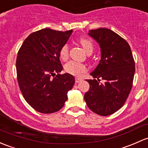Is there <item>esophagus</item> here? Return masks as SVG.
<instances>
[{
  "label": "esophagus",
  "instance_id": "obj_1",
  "mask_svg": "<svg viewBox=\"0 0 148 148\" xmlns=\"http://www.w3.org/2000/svg\"><path fill=\"white\" fill-rule=\"evenodd\" d=\"M82 79L80 78V77H75V82L76 83H79L80 82H82Z\"/></svg>",
  "mask_w": 148,
  "mask_h": 148
}]
</instances>
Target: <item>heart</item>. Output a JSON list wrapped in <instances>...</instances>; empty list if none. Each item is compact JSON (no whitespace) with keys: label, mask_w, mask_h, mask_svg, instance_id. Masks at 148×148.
<instances>
[{"label":"heart","mask_w":148,"mask_h":148,"mask_svg":"<svg viewBox=\"0 0 148 148\" xmlns=\"http://www.w3.org/2000/svg\"><path fill=\"white\" fill-rule=\"evenodd\" d=\"M79 43L87 54H92L93 51H94V45L91 40L87 38H82L79 40ZM69 45L67 44L64 45L60 50V57L61 60L63 61H66L69 58ZM64 69L69 74H73V75H79L82 72L86 71V67L83 64L75 61H71L65 64Z\"/></svg>","instance_id":"b5f03b06"}]
</instances>
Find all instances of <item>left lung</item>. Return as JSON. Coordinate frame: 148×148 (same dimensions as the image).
Masks as SVG:
<instances>
[{
    "label": "left lung",
    "instance_id": "left-lung-1",
    "mask_svg": "<svg viewBox=\"0 0 148 148\" xmlns=\"http://www.w3.org/2000/svg\"><path fill=\"white\" fill-rule=\"evenodd\" d=\"M88 35L99 45L101 60L90 74L94 79L86 80L90 88L84 100L94 113L106 116L125 103L133 86L135 62L128 43L113 30L101 27ZM100 78L104 83H100Z\"/></svg>",
    "mask_w": 148,
    "mask_h": 148
}]
</instances>
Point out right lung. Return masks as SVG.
Wrapping results in <instances>:
<instances>
[{
	"label": "right lung",
	"mask_w": 148,
	"mask_h": 148,
	"mask_svg": "<svg viewBox=\"0 0 148 148\" xmlns=\"http://www.w3.org/2000/svg\"><path fill=\"white\" fill-rule=\"evenodd\" d=\"M72 32L42 29L30 34L18 51L16 71L20 89L27 103L40 113L60 111L74 86V76L59 74L63 69L60 50Z\"/></svg>",
	"instance_id": "add662e5"
}]
</instances>
